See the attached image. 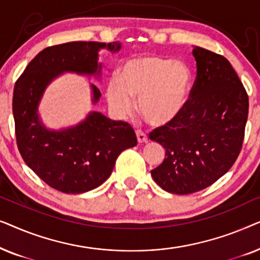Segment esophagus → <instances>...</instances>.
<instances>
[{
    "label": "esophagus",
    "instance_id": "obj_1",
    "mask_svg": "<svg viewBox=\"0 0 260 260\" xmlns=\"http://www.w3.org/2000/svg\"><path fill=\"white\" fill-rule=\"evenodd\" d=\"M136 136H137V141L140 142V143H147V142H148V136L143 133V131L137 130L136 131Z\"/></svg>",
    "mask_w": 260,
    "mask_h": 260
}]
</instances>
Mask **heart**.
<instances>
[{
  "label": "heart",
  "instance_id": "obj_1",
  "mask_svg": "<svg viewBox=\"0 0 260 260\" xmlns=\"http://www.w3.org/2000/svg\"><path fill=\"white\" fill-rule=\"evenodd\" d=\"M190 87V72L182 62L158 55L130 59L118 70V83L111 80L106 97L119 115L138 99V112L149 124L166 125L182 112Z\"/></svg>",
  "mask_w": 260,
  "mask_h": 260
}]
</instances>
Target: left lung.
<instances>
[{
    "instance_id": "8db88e82",
    "label": "left lung",
    "mask_w": 260,
    "mask_h": 260,
    "mask_svg": "<svg viewBox=\"0 0 260 260\" xmlns=\"http://www.w3.org/2000/svg\"><path fill=\"white\" fill-rule=\"evenodd\" d=\"M197 78L182 112L149 134L166 149L151 176L162 189L190 194L229 172L243 147L248 95L225 56L194 47Z\"/></svg>"
}]
</instances>
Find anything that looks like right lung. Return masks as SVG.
Here are the masks:
<instances>
[{
	"instance_id": "1",
	"label": "right lung",
	"mask_w": 260,
	"mask_h": 260,
	"mask_svg": "<svg viewBox=\"0 0 260 260\" xmlns=\"http://www.w3.org/2000/svg\"><path fill=\"white\" fill-rule=\"evenodd\" d=\"M118 52L119 42L73 41L45 48L16 80L13 94L17 148L26 165L49 187L67 194L92 190L111 175L122 151L137 144L129 123L91 112L76 126L48 130L38 116L45 88L62 72H101L98 51ZM93 103L101 91L92 84Z\"/></svg>"
}]
</instances>
